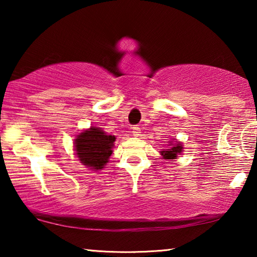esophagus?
Masks as SVG:
<instances>
[{
	"label": "esophagus",
	"instance_id": "obj_1",
	"mask_svg": "<svg viewBox=\"0 0 257 257\" xmlns=\"http://www.w3.org/2000/svg\"><path fill=\"white\" fill-rule=\"evenodd\" d=\"M132 130H133V135H134V136L135 137H141V128H139V127H137V125H135V127H133L132 128Z\"/></svg>",
	"mask_w": 257,
	"mask_h": 257
}]
</instances>
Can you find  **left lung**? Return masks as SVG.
I'll use <instances>...</instances> for the list:
<instances>
[{"label":"left lung","mask_w":257,"mask_h":257,"mask_svg":"<svg viewBox=\"0 0 257 257\" xmlns=\"http://www.w3.org/2000/svg\"><path fill=\"white\" fill-rule=\"evenodd\" d=\"M175 144L170 142V147L167 151H161V155L163 156V159L165 160H175L178 158V155H179L181 152H182V144L180 142H177L175 139Z\"/></svg>","instance_id":"8db88e82"}]
</instances>
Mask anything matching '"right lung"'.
<instances>
[{"instance_id": "add662e5", "label": "right lung", "mask_w": 257, "mask_h": 257, "mask_svg": "<svg viewBox=\"0 0 257 257\" xmlns=\"http://www.w3.org/2000/svg\"><path fill=\"white\" fill-rule=\"evenodd\" d=\"M115 136L106 135L101 128L90 127L77 135L75 151L80 163L92 170H102L106 165L114 146Z\"/></svg>"}]
</instances>
